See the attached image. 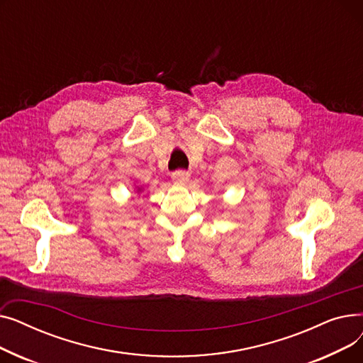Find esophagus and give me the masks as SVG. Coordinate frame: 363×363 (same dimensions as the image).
<instances>
[{
	"label": "esophagus",
	"instance_id": "34e87169",
	"mask_svg": "<svg viewBox=\"0 0 363 363\" xmlns=\"http://www.w3.org/2000/svg\"><path fill=\"white\" fill-rule=\"evenodd\" d=\"M189 175L188 172H185V170H177V172H174V174H172V181H174L177 185H185L188 181H189Z\"/></svg>",
	"mask_w": 363,
	"mask_h": 363
}]
</instances>
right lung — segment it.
I'll return each instance as SVG.
<instances>
[{"label":"right lung","mask_w":363,"mask_h":363,"mask_svg":"<svg viewBox=\"0 0 363 363\" xmlns=\"http://www.w3.org/2000/svg\"><path fill=\"white\" fill-rule=\"evenodd\" d=\"M135 188H137V193H143V189H144L143 186H135Z\"/></svg>","instance_id":"obj_1"}]
</instances>
